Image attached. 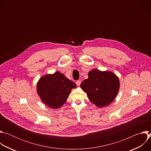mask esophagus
I'll use <instances>...</instances> for the list:
<instances>
[{"instance_id":"obj_1","label":"esophagus","mask_w":151,"mask_h":151,"mask_svg":"<svg viewBox=\"0 0 151 151\" xmlns=\"http://www.w3.org/2000/svg\"><path fill=\"white\" fill-rule=\"evenodd\" d=\"M76 84L77 86H79L80 84H81V81H79V80L77 81L76 82Z\"/></svg>"}]
</instances>
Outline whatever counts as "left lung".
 <instances>
[{
    "label": "left lung",
    "mask_w": 151,
    "mask_h": 151,
    "mask_svg": "<svg viewBox=\"0 0 151 151\" xmlns=\"http://www.w3.org/2000/svg\"><path fill=\"white\" fill-rule=\"evenodd\" d=\"M88 78L80 87L87 93L90 101L98 107L109 105L116 98L119 90L118 77L112 72L93 69L88 72Z\"/></svg>",
    "instance_id": "obj_1"
}]
</instances>
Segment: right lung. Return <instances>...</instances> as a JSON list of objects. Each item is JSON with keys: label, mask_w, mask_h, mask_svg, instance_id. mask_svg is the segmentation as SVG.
<instances>
[{"label": "right lung", "mask_w": 151, "mask_h": 151, "mask_svg": "<svg viewBox=\"0 0 151 151\" xmlns=\"http://www.w3.org/2000/svg\"><path fill=\"white\" fill-rule=\"evenodd\" d=\"M76 84L60 72L42 76L37 83L36 90L42 101L52 109H58L67 101Z\"/></svg>", "instance_id": "right-lung-1"}]
</instances>
